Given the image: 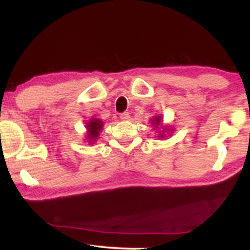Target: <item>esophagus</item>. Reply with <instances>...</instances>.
Here are the masks:
<instances>
[{
    "label": "esophagus",
    "mask_w": 250,
    "mask_h": 250,
    "mask_svg": "<svg viewBox=\"0 0 250 250\" xmlns=\"http://www.w3.org/2000/svg\"><path fill=\"white\" fill-rule=\"evenodd\" d=\"M119 117H121V119H123V121H128L129 119V114L128 112H122L121 115H119Z\"/></svg>",
    "instance_id": "obj_1"
}]
</instances>
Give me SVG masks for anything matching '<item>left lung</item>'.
<instances>
[{
    "instance_id": "obj_1",
    "label": "left lung",
    "mask_w": 250,
    "mask_h": 250,
    "mask_svg": "<svg viewBox=\"0 0 250 250\" xmlns=\"http://www.w3.org/2000/svg\"><path fill=\"white\" fill-rule=\"evenodd\" d=\"M153 121H155V122H152V123H156L155 125H158V123L160 122V118H159V117H156V119H153ZM162 136H163V135H162Z\"/></svg>"
}]
</instances>
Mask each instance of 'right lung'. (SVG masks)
Listing matches in <instances>:
<instances>
[{
    "mask_svg": "<svg viewBox=\"0 0 250 250\" xmlns=\"http://www.w3.org/2000/svg\"><path fill=\"white\" fill-rule=\"evenodd\" d=\"M102 126H104V124H102V122L99 121V119H93V121H91L90 123H88V125H87L88 136L87 138L91 139V141L92 140L98 139L99 132L102 129Z\"/></svg>",
    "mask_w": 250,
    "mask_h": 250,
    "instance_id": "right-lung-1",
    "label": "right lung"
}]
</instances>
